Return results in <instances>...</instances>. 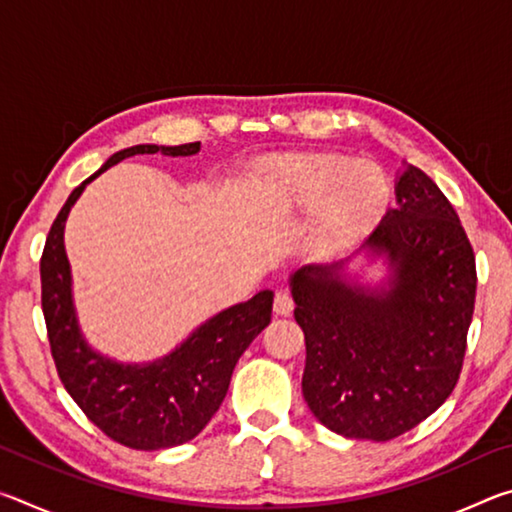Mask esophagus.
<instances>
[{"label": "esophagus", "mask_w": 512, "mask_h": 512, "mask_svg": "<svg viewBox=\"0 0 512 512\" xmlns=\"http://www.w3.org/2000/svg\"><path fill=\"white\" fill-rule=\"evenodd\" d=\"M273 309L275 314L280 316H289L293 311V296L287 289H280L275 293V300H273Z\"/></svg>", "instance_id": "esophagus-1"}]
</instances>
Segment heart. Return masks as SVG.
Here are the masks:
<instances>
[{
  "label": "heart",
  "instance_id": "obj_1",
  "mask_svg": "<svg viewBox=\"0 0 512 512\" xmlns=\"http://www.w3.org/2000/svg\"><path fill=\"white\" fill-rule=\"evenodd\" d=\"M268 194L284 205L316 207L311 237L318 246H341L361 237L384 214L391 187L375 164L343 155H311L268 169Z\"/></svg>",
  "mask_w": 512,
  "mask_h": 512
}]
</instances>
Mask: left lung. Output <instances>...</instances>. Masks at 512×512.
Returning <instances> with one entry per match:
<instances>
[{
  "mask_svg": "<svg viewBox=\"0 0 512 512\" xmlns=\"http://www.w3.org/2000/svg\"><path fill=\"white\" fill-rule=\"evenodd\" d=\"M363 248L391 257L388 291L350 287L339 264L291 277L302 395L334 433L386 443L427 420L461 377L476 262L452 203L418 167L397 180V205Z\"/></svg>",
  "mask_w": 512,
  "mask_h": 512,
  "instance_id": "1",
  "label": "left lung"
}]
</instances>
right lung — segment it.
<instances>
[{"label":"right lung","mask_w":512,"mask_h":512,"mask_svg":"<svg viewBox=\"0 0 512 512\" xmlns=\"http://www.w3.org/2000/svg\"><path fill=\"white\" fill-rule=\"evenodd\" d=\"M201 142L180 146L140 144L112 155L103 167L69 194L45 241L40 257L42 314L51 357L65 391L92 424L115 443L131 449H167L196 438L219 411L232 370L255 336L271 323L273 293L221 311L189 339L149 366H119L94 354L81 339L69 291V264L63 246L67 214L85 185L112 164L140 153L194 155Z\"/></svg>","instance_id":"1"}]
</instances>
